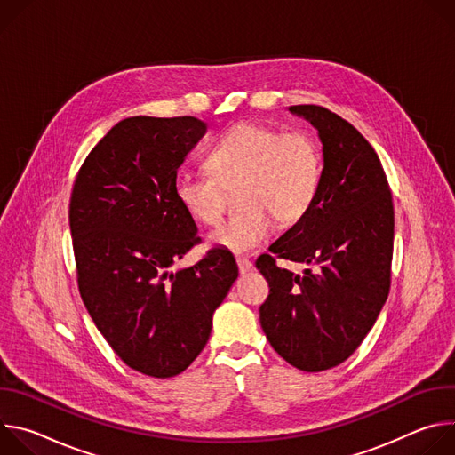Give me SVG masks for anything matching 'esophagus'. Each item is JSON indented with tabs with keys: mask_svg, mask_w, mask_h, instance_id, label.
Segmentation results:
<instances>
[{
	"mask_svg": "<svg viewBox=\"0 0 455 455\" xmlns=\"http://www.w3.org/2000/svg\"><path fill=\"white\" fill-rule=\"evenodd\" d=\"M237 268H239L241 274H246V272H250V270L253 268V265L248 261V259L239 257V259H237Z\"/></svg>",
	"mask_w": 455,
	"mask_h": 455,
	"instance_id": "obj_1",
	"label": "esophagus"
}]
</instances>
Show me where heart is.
Masks as SVG:
<instances>
[{
  "label": "heart",
  "mask_w": 455,
  "mask_h": 455,
  "mask_svg": "<svg viewBox=\"0 0 455 455\" xmlns=\"http://www.w3.org/2000/svg\"><path fill=\"white\" fill-rule=\"evenodd\" d=\"M207 172L178 171L172 192L185 214L200 225H216L225 211V190L235 191L241 212L209 234V244L250 253L272 235L274 220L299 221L313 205L320 185V155L300 133L283 135L261 124H239L205 156Z\"/></svg>",
  "instance_id": "1"
}]
</instances>
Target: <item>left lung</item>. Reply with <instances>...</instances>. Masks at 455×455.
I'll use <instances>...</instances> for the list:
<instances>
[{
    "label": "left lung",
    "instance_id": "1",
    "mask_svg": "<svg viewBox=\"0 0 455 455\" xmlns=\"http://www.w3.org/2000/svg\"><path fill=\"white\" fill-rule=\"evenodd\" d=\"M288 111L318 132L323 165L309 211L257 259L270 286L259 320L288 363L318 372L358 349L387 300L395 209L381 162L356 127L322 106ZM275 254L315 268L297 276L275 265Z\"/></svg>",
    "mask_w": 455,
    "mask_h": 455
}]
</instances>
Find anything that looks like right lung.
I'll use <instances>...</instances> for the list:
<instances>
[{
    "label": "right lung",
    "instance_id": "obj_1",
    "mask_svg": "<svg viewBox=\"0 0 455 455\" xmlns=\"http://www.w3.org/2000/svg\"><path fill=\"white\" fill-rule=\"evenodd\" d=\"M205 132L194 116L124 118L86 156L72 192L83 302L111 349L153 378L176 376L196 360L237 279L223 248L171 270L200 239L172 183Z\"/></svg>",
    "mask_w": 455,
    "mask_h": 455
}]
</instances>
